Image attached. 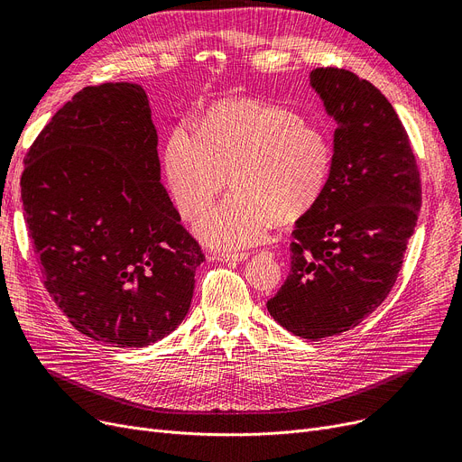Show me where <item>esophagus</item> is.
<instances>
[{"mask_svg": "<svg viewBox=\"0 0 462 462\" xmlns=\"http://www.w3.org/2000/svg\"><path fill=\"white\" fill-rule=\"evenodd\" d=\"M247 256L249 254H245V253H234V254H215V258L217 260H221V262H244V260H247Z\"/></svg>", "mask_w": 462, "mask_h": 462, "instance_id": "esophagus-1", "label": "esophagus"}]
</instances>
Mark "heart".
Segmentation results:
<instances>
[{"label":"heart","mask_w":462,"mask_h":462,"mask_svg":"<svg viewBox=\"0 0 462 462\" xmlns=\"http://www.w3.org/2000/svg\"><path fill=\"white\" fill-rule=\"evenodd\" d=\"M164 178L183 218L199 217L232 178L234 197L204 213L194 234L208 247L244 251L319 204L333 143L301 114L253 99L215 105L197 134L176 127L164 145Z\"/></svg>","instance_id":"heart-1"}]
</instances>
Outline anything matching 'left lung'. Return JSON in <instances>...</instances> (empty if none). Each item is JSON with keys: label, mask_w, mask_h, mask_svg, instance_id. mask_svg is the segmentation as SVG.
<instances>
[{"label": "left lung", "mask_w": 462, "mask_h": 462, "mask_svg": "<svg viewBox=\"0 0 462 462\" xmlns=\"http://www.w3.org/2000/svg\"><path fill=\"white\" fill-rule=\"evenodd\" d=\"M333 134V170L322 199L301 215L290 275L268 301L275 322L301 338L341 335L390 294L421 208V180L392 103L345 69L310 72Z\"/></svg>", "instance_id": "8db88e82"}]
</instances>
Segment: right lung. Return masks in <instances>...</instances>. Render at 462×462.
Returning <instances> with one entry per match:
<instances>
[{"mask_svg": "<svg viewBox=\"0 0 462 462\" xmlns=\"http://www.w3.org/2000/svg\"><path fill=\"white\" fill-rule=\"evenodd\" d=\"M23 218L48 294L93 341L142 348L187 317L206 260L161 183L138 84L88 86L32 143Z\"/></svg>", "mask_w": 462, "mask_h": 462, "instance_id": "obj_1", "label": "right lung"}]
</instances>
